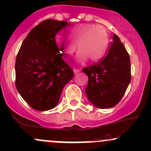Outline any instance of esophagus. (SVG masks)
I'll return each mask as SVG.
<instances>
[{"instance_id":"esophagus-1","label":"esophagus","mask_w":151,"mask_h":151,"mask_svg":"<svg viewBox=\"0 0 151 151\" xmlns=\"http://www.w3.org/2000/svg\"><path fill=\"white\" fill-rule=\"evenodd\" d=\"M81 71L80 69H74V74H77V73Z\"/></svg>"}]
</instances>
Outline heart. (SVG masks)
<instances>
[{"label": "heart", "mask_w": 151, "mask_h": 151, "mask_svg": "<svg viewBox=\"0 0 151 151\" xmlns=\"http://www.w3.org/2000/svg\"><path fill=\"white\" fill-rule=\"evenodd\" d=\"M67 38L63 36L56 37V44L62 57L66 61L70 60L77 46V62H96L105 55L108 45V34L105 28L94 25H79L68 30Z\"/></svg>", "instance_id": "1"}]
</instances>
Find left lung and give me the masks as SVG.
Listing matches in <instances>:
<instances>
[{"label": "left lung", "mask_w": 151, "mask_h": 151, "mask_svg": "<svg viewBox=\"0 0 151 151\" xmlns=\"http://www.w3.org/2000/svg\"><path fill=\"white\" fill-rule=\"evenodd\" d=\"M82 71L88 76L86 94L96 107L110 108L117 105L131 80L130 56L120 38L114 34L107 54Z\"/></svg>", "instance_id": "8db88e82"}]
</instances>
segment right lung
I'll list each match as a JSON object with an SVG mask.
<instances>
[{"label":"right lung","instance_id":"obj_1","mask_svg":"<svg viewBox=\"0 0 151 151\" xmlns=\"http://www.w3.org/2000/svg\"><path fill=\"white\" fill-rule=\"evenodd\" d=\"M68 26L66 21H42L30 31L18 53L16 89L34 110L46 111L56 107L63 88L74 77L55 41L57 33Z\"/></svg>","mask_w":151,"mask_h":151}]
</instances>
